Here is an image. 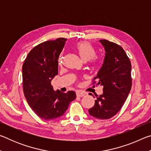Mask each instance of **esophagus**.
<instances>
[{
  "instance_id": "esophagus-1",
  "label": "esophagus",
  "mask_w": 151,
  "mask_h": 151,
  "mask_svg": "<svg viewBox=\"0 0 151 151\" xmlns=\"http://www.w3.org/2000/svg\"><path fill=\"white\" fill-rule=\"evenodd\" d=\"M85 95V93H81V92H76V96L78 97H83Z\"/></svg>"
}]
</instances>
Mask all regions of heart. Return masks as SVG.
<instances>
[{"mask_svg":"<svg viewBox=\"0 0 151 151\" xmlns=\"http://www.w3.org/2000/svg\"><path fill=\"white\" fill-rule=\"evenodd\" d=\"M75 48L81 60H83L84 62L90 60L92 58L95 60V58L94 57L96 54L95 49L93 47V45L88 42L81 41L76 43ZM61 62H62V55H60L58 58V64L60 65Z\"/></svg>","mask_w":151,"mask_h":151,"instance_id":"heart-1","label":"heart"}]
</instances>
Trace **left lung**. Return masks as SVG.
I'll list each match as a JSON object with an SVG mask.
<instances>
[{
	"label": "left lung",
	"instance_id": "obj_1",
	"mask_svg": "<svg viewBox=\"0 0 151 151\" xmlns=\"http://www.w3.org/2000/svg\"><path fill=\"white\" fill-rule=\"evenodd\" d=\"M105 50L103 64L94 79L103 86V93L96 97L88 110L92 116L109 119L122 108L132 86L131 63L121 46L107 40H100Z\"/></svg>",
	"mask_w": 151,
	"mask_h": 151
}]
</instances>
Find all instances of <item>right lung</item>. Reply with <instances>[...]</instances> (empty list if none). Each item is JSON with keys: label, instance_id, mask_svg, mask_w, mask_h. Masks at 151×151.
Segmentation results:
<instances>
[{"label": "right lung", "instance_id": "1", "mask_svg": "<svg viewBox=\"0 0 151 151\" xmlns=\"http://www.w3.org/2000/svg\"><path fill=\"white\" fill-rule=\"evenodd\" d=\"M66 39L40 43L30 51L22 65L23 92L28 104L40 118L54 120L63 116L76 99L71 91L56 92L51 81L58 75V57Z\"/></svg>", "mask_w": 151, "mask_h": 151}]
</instances>
